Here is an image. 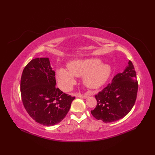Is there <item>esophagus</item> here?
I'll use <instances>...</instances> for the list:
<instances>
[{
    "label": "esophagus",
    "instance_id": "esophagus-1",
    "mask_svg": "<svg viewBox=\"0 0 155 155\" xmlns=\"http://www.w3.org/2000/svg\"><path fill=\"white\" fill-rule=\"evenodd\" d=\"M77 96L78 97H80L81 98H87L88 97V96L87 94H80L79 93L77 94Z\"/></svg>",
    "mask_w": 155,
    "mask_h": 155
}]
</instances>
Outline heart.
I'll return each mask as SVG.
<instances>
[{
	"mask_svg": "<svg viewBox=\"0 0 155 155\" xmlns=\"http://www.w3.org/2000/svg\"><path fill=\"white\" fill-rule=\"evenodd\" d=\"M68 68H60L57 70L59 86L64 91L70 90L76 83L75 77H83L86 87L96 88L104 85L112 73L110 65L102 63V61L98 58L72 61L68 64Z\"/></svg>",
	"mask_w": 155,
	"mask_h": 155,
	"instance_id": "1",
	"label": "heart"
}]
</instances>
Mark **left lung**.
I'll list each match as a JSON object with an SVG mask.
<instances>
[{"mask_svg": "<svg viewBox=\"0 0 155 155\" xmlns=\"http://www.w3.org/2000/svg\"><path fill=\"white\" fill-rule=\"evenodd\" d=\"M138 87L136 71L129 61L124 71L117 74L112 83L95 96L97 105L91 114L105 123L123 118L135 104Z\"/></svg>", "mask_w": 155, "mask_h": 155, "instance_id": "obj_1", "label": "left lung"}]
</instances>
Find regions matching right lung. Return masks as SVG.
<instances>
[{
  "instance_id": "1",
  "label": "right lung",
  "mask_w": 155,
  "mask_h": 155,
  "mask_svg": "<svg viewBox=\"0 0 155 155\" xmlns=\"http://www.w3.org/2000/svg\"><path fill=\"white\" fill-rule=\"evenodd\" d=\"M55 75L48 58H35L25 67L21 79L26 110L36 122L46 126L61 121L75 99L55 87Z\"/></svg>"
}]
</instances>
